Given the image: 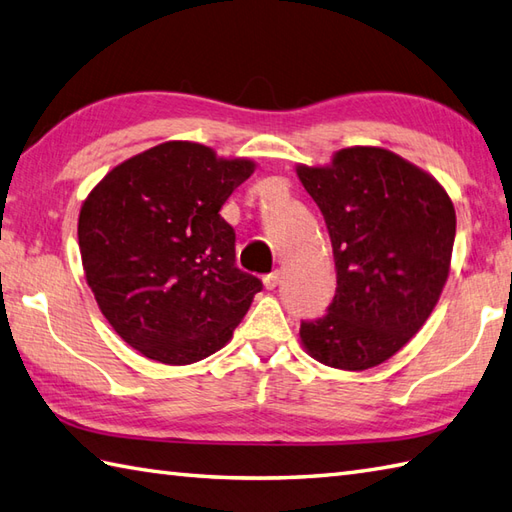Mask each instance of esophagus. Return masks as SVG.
<instances>
[{
  "label": "esophagus",
  "instance_id": "1",
  "mask_svg": "<svg viewBox=\"0 0 512 512\" xmlns=\"http://www.w3.org/2000/svg\"><path fill=\"white\" fill-rule=\"evenodd\" d=\"M279 281H281V273H279V270H273V273L264 277V286L268 290H275L279 286Z\"/></svg>",
  "mask_w": 512,
  "mask_h": 512
}]
</instances>
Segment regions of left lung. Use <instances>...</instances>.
Returning <instances> with one entry per match:
<instances>
[{
    "label": "left lung",
    "mask_w": 512,
    "mask_h": 512,
    "mask_svg": "<svg viewBox=\"0 0 512 512\" xmlns=\"http://www.w3.org/2000/svg\"><path fill=\"white\" fill-rule=\"evenodd\" d=\"M328 226L336 295L301 323L306 352L361 372L394 356L436 308L447 284L455 209L427 171L383 147H347L330 165L297 167Z\"/></svg>",
    "instance_id": "obj_1"
}]
</instances>
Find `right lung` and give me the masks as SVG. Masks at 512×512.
I'll return each instance as SVG.
<instances>
[{
  "label": "right lung",
  "instance_id": "add662e5",
  "mask_svg": "<svg viewBox=\"0 0 512 512\" xmlns=\"http://www.w3.org/2000/svg\"><path fill=\"white\" fill-rule=\"evenodd\" d=\"M255 162L169 140L114 167L85 198L88 286L121 339L151 361L191 365L222 350L262 281L235 266L222 204Z\"/></svg>",
  "mask_w": 512,
  "mask_h": 512
}]
</instances>
